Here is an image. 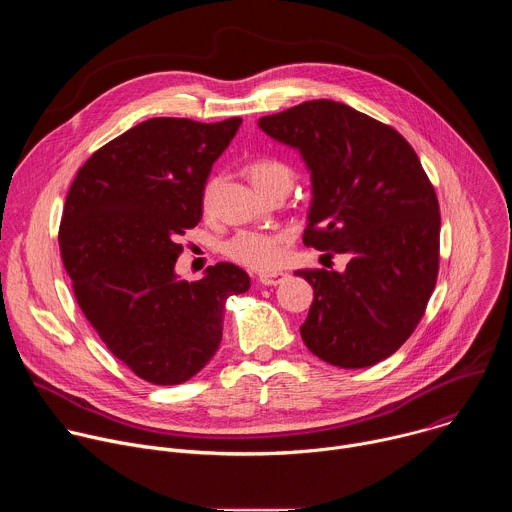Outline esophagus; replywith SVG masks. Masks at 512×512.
<instances>
[{
    "mask_svg": "<svg viewBox=\"0 0 512 512\" xmlns=\"http://www.w3.org/2000/svg\"><path fill=\"white\" fill-rule=\"evenodd\" d=\"M285 277H287V273H283V271H269V273H261L259 275V283H263V285H279Z\"/></svg>",
    "mask_w": 512,
    "mask_h": 512,
    "instance_id": "34e87169",
    "label": "esophagus"
}]
</instances>
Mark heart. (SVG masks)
I'll return each mask as SVG.
<instances>
[{"instance_id": "obj_1", "label": "heart", "mask_w": 512, "mask_h": 512, "mask_svg": "<svg viewBox=\"0 0 512 512\" xmlns=\"http://www.w3.org/2000/svg\"><path fill=\"white\" fill-rule=\"evenodd\" d=\"M247 174L253 186L265 196L271 190L285 188L289 190L296 180V172L287 162L279 158H257L247 166ZM216 190V178L208 180L202 192V206L208 210L212 204V196ZM285 241V233L281 231H257L247 229L235 233L231 239L223 243V253L231 261L245 265L257 271L273 269L281 259V245Z\"/></svg>"}]
</instances>
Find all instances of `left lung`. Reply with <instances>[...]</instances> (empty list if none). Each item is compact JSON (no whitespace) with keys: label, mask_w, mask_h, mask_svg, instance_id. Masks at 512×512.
Listing matches in <instances>:
<instances>
[{"label":"left lung","mask_w":512,"mask_h":512,"mask_svg":"<svg viewBox=\"0 0 512 512\" xmlns=\"http://www.w3.org/2000/svg\"><path fill=\"white\" fill-rule=\"evenodd\" d=\"M312 172L304 245L350 257L342 273L300 269L314 302L300 332L340 369L373 367L413 334L440 269V204L409 141L330 99L259 119Z\"/></svg>","instance_id":"left-lung-1"}]
</instances>
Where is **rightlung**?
<instances>
[{"label":"right lung","mask_w":512,"mask_h":512,"mask_svg":"<svg viewBox=\"0 0 512 512\" xmlns=\"http://www.w3.org/2000/svg\"><path fill=\"white\" fill-rule=\"evenodd\" d=\"M241 117H154L105 143L72 182L58 245L72 291L107 348L143 381L180 385L223 338L225 304L251 287L233 263L198 281L174 271L178 239L202 218V192Z\"/></svg>","instance_id":"1"}]
</instances>
